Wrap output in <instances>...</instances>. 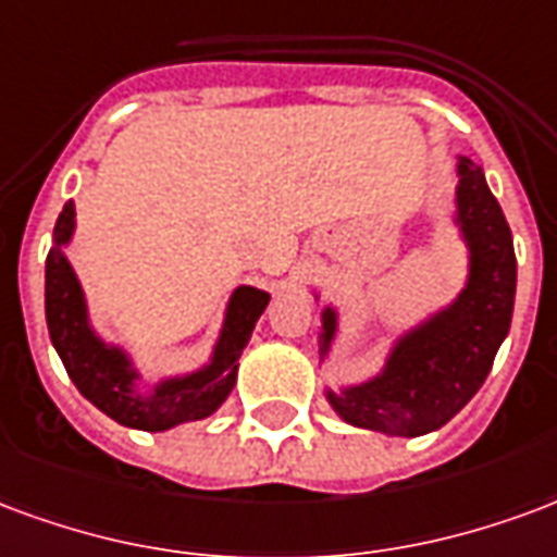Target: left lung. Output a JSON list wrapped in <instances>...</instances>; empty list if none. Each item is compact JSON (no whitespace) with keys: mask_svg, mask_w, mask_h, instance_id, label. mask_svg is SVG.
I'll use <instances>...</instances> for the list:
<instances>
[{"mask_svg":"<svg viewBox=\"0 0 557 557\" xmlns=\"http://www.w3.org/2000/svg\"><path fill=\"white\" fill-rule=\"evenodd\" d=\"M454 225L466 243V282L448 306L395 335L383 368L362 383L323 388L329 407L352 428L385 436H424L448 424L484 385L510 332L517 255L507 219L484 169L457 157ZM320 299V294H314ZM338 308L320 311V362L338 338Z\"/></svg>","mask_w":557,"mask_h":557,"instance_id":"8db88e82","label":"left lung"}]
</instances>
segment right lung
<instances>
[{"instance_id": "1", "label": "right lung", "mask_w": 557, "mask_h": 557, "mask_svg": "<svg viewBox=\"0 0 557 557\" xmlns=\"http://www.w3.org/2000/svg\"><path fill=\"white\" fill-rule=\"evenodd\" d=\"M73 231L76 207L67 201L52 231L44 302L52 347L79 395L117 424L148 433H162L177 424L213 416L237 385L239 356L246 350L263 308L270 306V294L251 284L234 287L207 362L198 364L195 371L145 380L133 352L103 338L91 323L83 282L76 278V270L67 258Z\"/></svg>"}]
</instances>
